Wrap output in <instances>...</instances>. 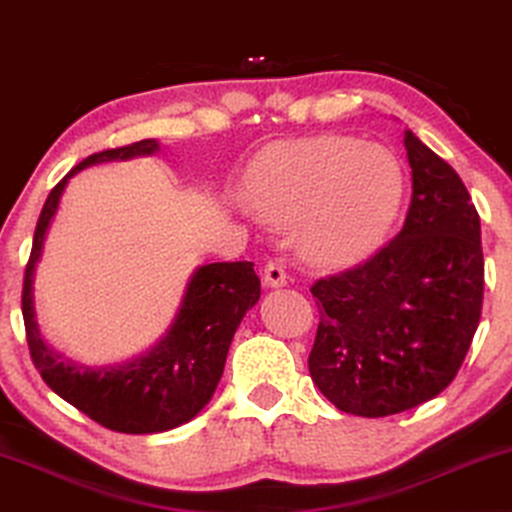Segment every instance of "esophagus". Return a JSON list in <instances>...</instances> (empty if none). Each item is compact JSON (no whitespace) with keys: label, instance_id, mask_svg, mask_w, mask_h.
<instances>
[{"label":"esophagus","instance_id":"34e87169","mask_svg":"<svg viewBox=\"0 0 512 512\" xmlns=\"http://www.w3.org/2000/svg\"><path fill=\"white\" fill-rule=\"evenodd\" d=\"M285 283H288V276H285L283 262L281 260L267 262V267H264V285H269V288H283Z\"/></svg>","mask_w":512,"mask_h":512}]
</instances>
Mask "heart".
<instances>
[{
    "label": "heart",
    "instance_id": "b5f03b06",
    "mask_svg": "<svg viewBox=\"0 0 512 512\" xmlns=\"http://www.w3.org/2000/svg\"><path fill=\"white\" fill-rule=\"evenodd\" d=\"M243 192L264 220L297 222L309 260L349 264L391 229L405 173L391 149L351 135H316L262 149L245 168Z\"/></svg>",
    "mask_w": 512,
    "mask_h": 512
}]
</instances>
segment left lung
Instances as JSON below:
<instances>
[{"label": "left lung", "instance_id": "obj_1", "mask_svg": "<svg viewBox=\"0 0 512 512\" xmlns=\"http://www.w3.org/2000/svg\"><path fill=\"white\" fill-rule=\"evenodd\" d=\"M412 203L370 260L311 285L320 323L309 372L337 410L388 417L445 391L478 330L480 215L456 170L405 131Z\"/></svg>", "mask_w": 512, "mask_h": 512}]
</instances>
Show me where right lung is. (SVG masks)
I'll use <instances>...</instances> for the list:
<instances>
[{
	"label": "right lung",
	"instance_id": "1",
	"mask_svg": "<svg viewBox=\"0 0 512 512\" xmlns=\"http://www.w3.org/2000/svg\"><path fill=\"white\" fill-rule=\"evenodd\" d=\"M156 140L91 154L74 166L46 199L39 215L23 281V320L32 363L60 398L117 433H161L187 424L208 400L227 363L229 344L245 311L260 299V278L252 262H215L194 271L182 306L166 337L145 356L114 367H84L63 360L44 344L34 320L32 281L44 238L56 215L67 180L93 163L154 154Z\"/></svg>",
	"mask_w": 512,
	"mask_h": 512
}]
</instances>
